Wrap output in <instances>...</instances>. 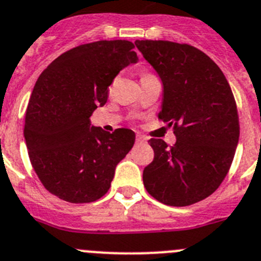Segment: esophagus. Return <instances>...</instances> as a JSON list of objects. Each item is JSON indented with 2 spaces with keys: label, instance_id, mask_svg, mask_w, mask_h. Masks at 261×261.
<instances>
[{
  "label": "esophagus",
  "instance_id": "esophagus-1",
  "mask_svg": "<svg viewBox=\"0 0 261 261\" xmlns=\"http://www.w3.org/2000/svg\"><path fill=\"white\" fill-rule=\"evenodd\" d=\"M136 141H137L138 143H143V142H146L147 138L145 137V136H142V135H137V137H136Z\"/></svg>",
  "mask_w": 261,
  "mask_h": 261
}]
</instances>
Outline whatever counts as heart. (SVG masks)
Wrapping results in <instances>:
<instances>
[{"label": "heart", "mask_w": 261, "mask_h": 261, "mask_svg": "<svg viewBox=\"0 0 261 261\" xmlns=\"http://www.w3.org/2000/svg\"><path fill=\"white\" fill-rule=\"evenodd\" d=\"M150 75H151V73H147V72H143V73H142V75H141V79H142V77H146V76H150Z\"/></svg>", "instance_id": "obj_1"}]
</instances>
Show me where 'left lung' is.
Listing matches in <instances>:
<instances>
[{"label": "left lung", "mask_w": 261, "mask_h": 261, "mask_svg": "<svg viewBox=\"0 0 261 261\" xmlns=\"http://www.w3.org/2000/svg\"><path fill=\"white\" fill-rule=\"evenodd\" d=\"M163 83L159 119L173 125L176 143L151 138L154 160L143 185L159 202L184 207L200 202L223 182L240 140L230 85L219 66L197 47L172 41L136 40Z\"/></svg>", "instance_id": "obj_1"}]
</instances>
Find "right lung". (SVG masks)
Wrapping results in <instances>:
<instances>
[{"instance_id":"1","label":"right lung","mask_w":261,"mask_h":261,"mask_svg":"<svg viewBox=\"0 0 261 261\" xmlns=\"http://www.w3.org/2000/svg\"><path fill=\"white\" fill-rule=\"evenodd\" d=\"M133 49L126 40L80 45L53 61L36 81L25 112V145L40 181L59 199L90 203L103 197L135 145L130 129L110 133L90 125L116 75L137 63Z\"/></svg>"}]
</instances>
